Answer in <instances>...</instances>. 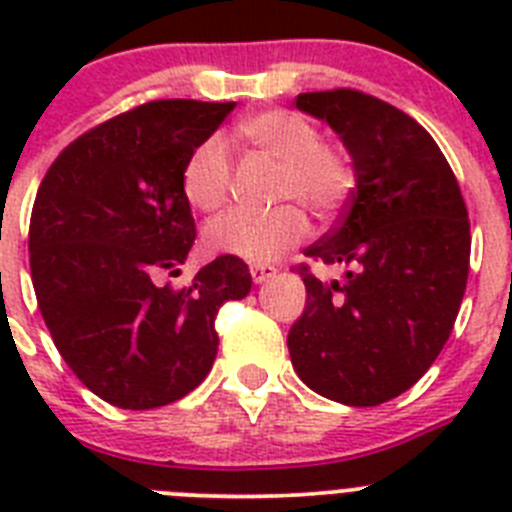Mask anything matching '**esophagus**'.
I'll return each mask as SVG.
<instances>
[{
    "mask_svg": "<svg viewBox=\"0 0 512 512\" xmlns=\"http://www.w3.org/2000/svg\"><path fill=\"white\" fill-rule=\"evenodd\" d=\"M277 274V266H271V264H253L251 266V279L256 284L261 282H269L271 277Z\"/></svg>",
    "mask_w": 512,
    "mask_h": 512,
    "instance_id": "obj_1",
    "label": "esophagus"
}]
</instances>
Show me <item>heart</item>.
<instances>
[{
  "label": "heart",
  "instance_id": "obj_1",
  "mask_svg": "<svg viewBox=\"0 0 512 512\" xmlns=\"http://www.w3.org/2000/svg\"><path fill=\"white\" fill-rule=\"evenodd\" d=\"M238 135L251 151L279 164L274 200L297 202L312 215H330L346 202L354 187V166L338 148L325 146L320 130L307 117L269 110L241 122ZM182 192L192 207L212 212L230 192L228 148L210 135L192 148L182 169ZM297 205L269 212L230 210L205 228L207 251L264 264L279 259L307 235V217Z\"/></svg>",
  "mask_w": 512,
  "mask_h": 512
}]
</instances>
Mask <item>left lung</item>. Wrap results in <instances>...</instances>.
Masks as SVG:
<instances>
[{"instance_id": "obj_1", "label": "left lung", "mask_w": 512, "mask_h": 512, "mask_svg": "<svg viewBox=\"0 0 512 512\" xmlns=\"http://www.w3.org/2000/svg\"><path fill=\"white\" fill-rule=\"evenodd\" d=\"M295 102L336 130L356 187L336 228L305 248L346 274L328 284L300 266L307 305L289 356L310 390L372 408L410 390L449 341L469 274L467 205L436 140L392 104L356 89Z\"/></svg>"}]
</instances>
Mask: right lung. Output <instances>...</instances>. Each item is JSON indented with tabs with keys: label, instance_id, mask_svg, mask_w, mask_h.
<instances>
[{
	"label": "right lung",
	"instance_id": "obj_1",
	"mask_svg": "<svg viewBox=\"0 0 512 512\" xmlns=\"http://www.w3.org/2000/svg\"><path fill=\"white\" fill-rule=\"evenodd\" d=\"M235 102L156 99L102 122L61 151L30 217V274L71 372L104 402L151 410L210 374L215 315L251 292V271L217 256L182 289L194 217L182 169Z\"/></svg>",
	"mask_w": 512,
	"mask_h": 512
}]
</instances>
